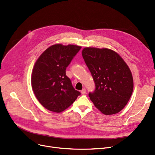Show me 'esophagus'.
<instances>
[{
	"instance_id": "1",
	"label": "esophagus",
	"mask_w": 155,
	"mask_h": 155,
	"mask_svg": "<svg viewBox=\"0 0 155 155\" xmlns=\"http://www.w3.org/2000/svg\"><path fill=\"white\" fill-rule=\"evenodd\" d=\"M85 93H86V89H85V88H83L82 90L81 91V94L84 95V94H85Z\"/></svg>"
}]
</instances>
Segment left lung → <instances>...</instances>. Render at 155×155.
<instances>
[{
    "label": "left lung",
    "mask_w": 155,
    "mask_h": 155,
    "mask_svg": "<svg viewBox=\"0 0 155 155\" xmlns=\"http://www.w3.org/2000/svg\"><path fill=\"white\" fill-rule=\"evenodd\" d=\"M82 54L95 84V91L88 94L95 107L105 115L119 112L133 91V75L127 64L108 48L87 47Z\"/></svg>",
    "instance_id": "1"
}]
</instances>
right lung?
Wrapping results in <instances>:
<instances>
[{
  "mask_svg": "<svg viewBox=\"0 0 155 155\" xmlns=\"http://www.w3.org/2000/svg\"><path fill=\"white\" fill-rule=\"evenodd\" d=\"M81 48L56 44L47 48L36 60L31 75L32 88L46 109L61 112L80 95L66 75V68Z\"/></svg>",
  "mask_w": 155,
  "mask_h": 155,
  "instance_id": "add662e5",
  "label": "right lung"
}]
</instances>
